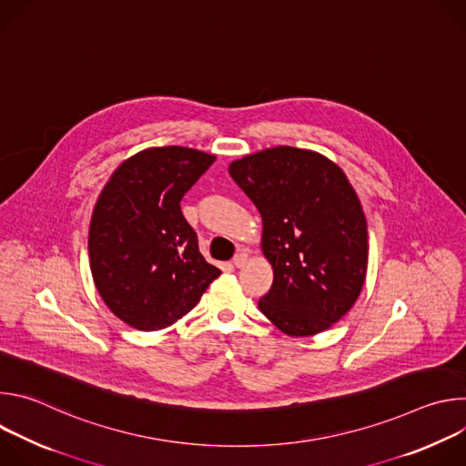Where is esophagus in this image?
<instances>
[{
  "instance_id": "1",
  "label": "esophagus",
  "mask_w": 466,
  "mask_h": 466,
  "mask_svg": "<svg viewBox=\"0 0 466 466\" xmlns=\"http://www.w3.org/2000/svg\"><path fill=\"white\" fill-rule=\"evenodd\" d=\"M245 261H247V254H245V252H238V254L232 258V265H234V268H243Z\"/></svg>"
}]
</instances>
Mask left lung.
Listing matches in <instances>:
<instances>
[{
  "mask_svg": "<svg viewBox=\"0 0 466 466\" xmlns=\"http://www.w3.org/2000/svg\"><path fill=\"white\" fill-rule=\"evenodd\" d=\"M228 173L261 216L275 271L261 313L293 338L328 329L358 300L369 258L367 221L345 173L289 146L236 160Z\"/></svg>",
  "mask_w": 466,
  "mask_h": 466,
  "instance_id": "left-lung-1",
  "label": "left lung"
}]
</instances>
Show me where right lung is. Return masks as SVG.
Listing matches in <instances>:
<instances>
[{
    "instance_id": "obj_1",
    "label": "right lung",
    "mask_w": 466,
    "mask_h": 466,
    "mask_svg": "<svg viewBox=\"0 0 466 466\" xmlns=\"http://www.w3.org/2000/svg\"><path fill=\"white\" fill-rule=\"evenodd\" d=\"M214 162V155L187 147L146 149L101 191L88 234L90 269L105 304L128 326H171L221 275L198 252L180 212L186 191Z\"/></svg>"
}]
</instances>
